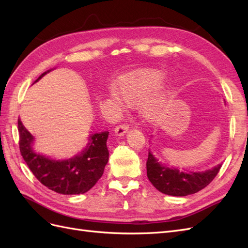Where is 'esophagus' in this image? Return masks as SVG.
<instances>
[{"instance_id": "esophagus-1", "label": "esophagus", "mask_w": 248, "mask_h": 248, "mask_svg": "<svg viewBox=\"0 0 248 248\" xmlns=\"http://www.w3.org/2000/svg\"><path fill=\"white\" fill-rule=\"evenodd\" d=\"M128 125L127 124H120L118 125L116 128H114V131H116V134L118 136H123L124 134L128 131Z\"/></svg>"}]
</instances>
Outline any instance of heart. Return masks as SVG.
<instances>
[{
    "label": "heart",
    "mask_w": 248,
    "mask_h": 248,
    "mask_svg": "<svg viewBox=\"0 0 248 248\" xmlns=\"http://www.w3.org/2000/svg\"><path fill=\"white\" fill-rule=\"evenodd\" d=\"M162 78L160 71H141L139 74L126 78L120 84V94L124 102L129 105H138L152 90ZM114 99L118 96L114 94ZM162 103V94L150 100L144 106V113L148 118H155L159 113Z\"/></svg>",
    "instance_id": "heart-1"
}]
</instances>
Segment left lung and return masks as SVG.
<instances>
[{"label": "left lung", "instance_id": "8db88e82", "mask_svg": "<svg viewBox=\"0 0 248 248\" xmlns=\"http://www.w3.org/2000/svg\"><path fill=\"white\" fill-rule=\"evenodd\" d=\"M220 168L221 165H218L205 172L187 173L159 164L150 153L146 162L147 177L152 184L163 194L176 197L192 195L205 188L216 178Z\"/></svg>", "mask_w": 248, "mask_h": 248}]
</instances>
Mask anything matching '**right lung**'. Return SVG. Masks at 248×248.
I'll list each match as a JSON object with an SVG mask.
<instances>
[{
	"label": "right lung",
	"instance_id": "add662e5",
	"mask_svg": "<svg viewBox=\"0 0 248 248\" xmlns=\"http://www.w3.org/2000/svg\"><path fill=\"white\" fill-rule=\"evenodd\" d=\"M17 129L20 152L29 170L42 184L58 194H84L93 188L103 174L109 155L106 146L108 131L92 136L89 146L80 155L66 161H54L33 153V137L24 127L20 119L17 120Z\"/></svg>",
	"mask_w": 248,
	"mask_h": 248
}]
</instances>
